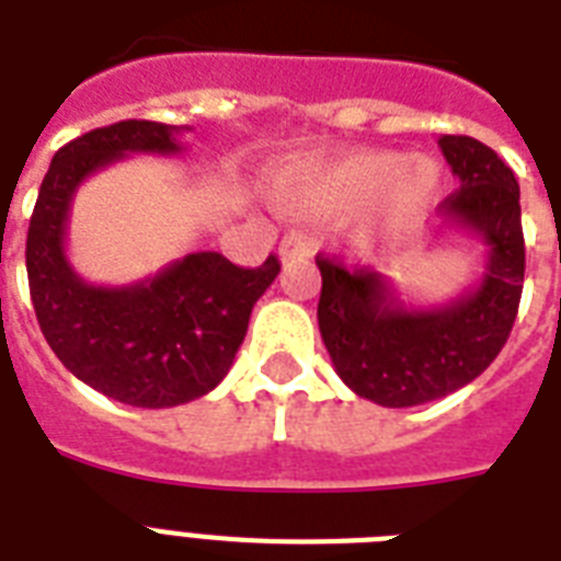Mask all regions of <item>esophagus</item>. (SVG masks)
<instances>
[{
    "mask_svg": "<svg viewBox=\"0 0 561 561\" xmlns=\"http://www.w3.org/2000/svg\"><path fill=\"white\" fill-rule=\"evenodd\" d=\"M311 253H314V244H311V238L302 236V232H290V236L282 238V262H288V259H308Z\"/></svg>",
    "mask_w": 561,
    "mask_h": 561,
    "instance_id": "1",
    "label": "esophagus"
}]
</instances>
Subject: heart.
<instances>
[{
  "label": "heart",
  "mask_w": 561,
  "mask_h": 561,
  "mask_svg": "<svg viewBox=\"0 0 561 561\" xmlns=\"http://www.w3.org/2000/svg\"><path fill=\"white\" fill-rule=\"evenodd\" d=\"M443 186L431 160H404L396 151H352L329 162H299L279 174L276 194L294 211L346 215L373 211V229L404 238Z\"/></svg>",
  "instance_id": "heart-1"
}]
</instances>
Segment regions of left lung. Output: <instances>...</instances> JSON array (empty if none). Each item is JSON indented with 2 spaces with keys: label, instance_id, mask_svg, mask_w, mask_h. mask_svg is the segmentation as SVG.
Returning <instances> with one entry per match:
<instances>
[{
  "label": "left lung",
  "instance_id": "8db88e82",
  "mask_svg": "<svg viewBox=\"0 0 561 561\" xmlns=\"http://www.w3.org/2000/svg\"><path fill=\"white\" fill-rule=\"evenodd\" d=\"M439 148L460 180L439 203L445 224L489 247L474 288L439 308H408L381 273L317 255L325 350L343 383L381 408L425 404L474 381L504 350L522 302V192L513 169L471 136H443Z\"/></svg>",
  "mask_w": 561,
  "mask_h": 561
}]
</instances>
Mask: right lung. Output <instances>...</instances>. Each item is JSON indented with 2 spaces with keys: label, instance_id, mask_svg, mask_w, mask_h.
I'll return each mask as SVG.
<instances>
[{
  "label": "right lung",
  "instance_id": "add662e5",
  "mask_svg": "<svg viewBox=\"0 0 561 561\" xmlns=\"http://www.w3.org/2000/svg\"><path fill=\"white\" fill-rule=\"evenodd\" d=\"M180 127L127 118L78 136L55 153L28 224L31 302L48 346L75 378L134 408H174L215 390L244 343L255 299L279 259L238 267L220 253H188L157 276L104 288L66 259L72 197L83 180L127 153H178Z\"/></svg>",
  "mask_w": 561,
  "mask_h": 561
}]
</instances>
